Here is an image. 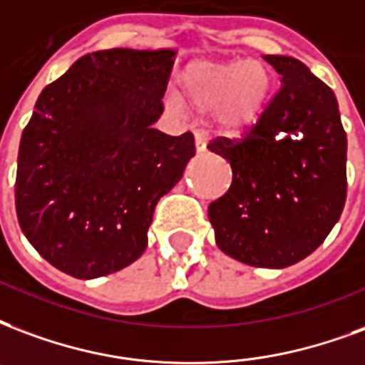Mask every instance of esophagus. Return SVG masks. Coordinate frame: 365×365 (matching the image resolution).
<instances>
[{"mask_svg": "<svg viewBox=\"0 0 365 365\" xmlns=\"http://www.w3.org/2000/svg\"><path fill=\"white\" fill-rule=\"evenodd\" d=\"M193 135H195L197 153H203L205 148H207V133H205L203 129H195V131H193Z\"/></svg>", "mask_w": 365, "mask_h": 365, "instance_id": "obj_1", "label": "esophagus"}]
</instances>
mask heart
I'll use <instances>...</instances> for the list:
<instances>
[{
  "mask_svg": "<svg viewBox=\"0 0 365 365\" xmlns=\"http://www.w3.org/2000/svg\"><path fill=\"white\" fill-rule=\"evenodd\" d=\"M183 96L191 106H217L218 123L224 129L237 131L253 125L263 112L269 94V71L255 59L210 63L199 61L185 67L180 75ZM174 110L182 108V100L170 96Z\"/></svg>",
  "mask_w": 365,
  "mask_h": 365,
  "instance_id": "b5f03b06",
  "label": "heart"
}]
</instances>
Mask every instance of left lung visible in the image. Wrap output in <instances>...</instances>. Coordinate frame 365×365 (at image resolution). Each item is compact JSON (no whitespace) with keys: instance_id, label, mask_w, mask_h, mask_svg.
I'll return each instance as SVG.
<instances>
[{"instance_id":"8db88e82","label":"left lung","mask_w":365,"mask_h":365,"mask_svg":"<svg viewBox=\"0 0 365 365\" xmlns=\"http://www.w3.org/2000/svg\"><path fill=\"white\" fill-rule=\"evenodd\" d=\"M263 59L282 86L242 139L209 143L232 168L230 187L209 205V220L226 255L284 269L317 250L341 218L346 131L334 93L299 59Z\"/></svg>"}]
</instances>
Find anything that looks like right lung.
I'll return each instance as SVG.
<instances>
[{"label": "right lung", "mask_w": 365, "mask_h": 365, "mask_svg": "<svg viewBox=\"0 0 365 365\" xmlns=\"http://www.w3.org/2000/svg\"><path fill=\"white\" fill-rule=\"evenodd\" d=\"M174 50L86 53L46 86L21 137L15 207L32 247L75 279L141 257L153 212L195 155L153 128Z\"/></svg>", "instance_id": "1"}]
</instances>
